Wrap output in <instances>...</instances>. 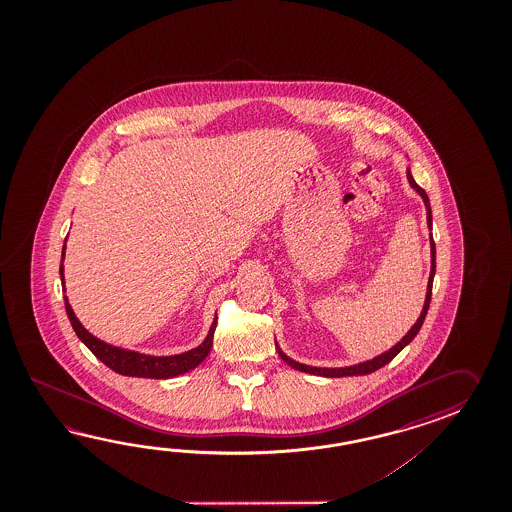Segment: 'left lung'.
<instances>
[{
    "mask_svg": "<svg viewBox=\"0 0 512 512\" xmlns=\"http://www.w3.org/2000/svg\"><path fill=\"white\" fill-rule=\"evenodd\" d=\"M406 175H408V181H410V186L414 188L415 192L419 194V196L423 197V201H425L426 207V221H428V229H432V208H430V199L426 196L425 190L421 188V186L417 185L414 181V177H412V172H410V168L406 170ZM430 254H432V269H430V278H428V289H426V298L425 305H423V311H421V316L417 318V322H415L412 329L404 335L392 349H388V351H384L382 355L379 357H375V359L366 360V362H360V364H355V366H348V368H315V366H305V364H300V362H296V360L289 359L285 353H283L282 349L276 346L278 349V355L282 357L283 362H287L291 368L298 371H305V373H311V375H320V377H351V375H368V373H373V371L379 370L382 366H386L390 360L399 353V351H403L404 346H408L412 340H414L415 335L419 333V329L423 326V322H425L426 313H428V307H430V298H432V283H434V274H435V243L434 238H432V234H430Z\"/></svg>",
    "mask_w": 512,
    "mask_h": 512,
    "instance_id": "left-lung-1",
    "label": "left lung"
}]
</instances>
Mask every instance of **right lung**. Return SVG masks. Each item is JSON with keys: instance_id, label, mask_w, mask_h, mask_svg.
<instances>
[{"instance_id": "obj_1", "label": "right lung", "mask_w": 512, "mask_h": 512, "mask_svg": "<svg viewBox=\"0 0 512 512\" xmlns=\"http://www.w3.org/2000/svg\"><path fill=\"white\" fill-rule=\"evenodd\" d=\"M66 256V243L62 249V261ZM60 278H62V287H64V265H60ZM66 291V287H64ZM66 298V311L69 316V322L75 329L77 337L86 344L89 351L102 360L108 368L117 371L120 375H128V377H144V379H170V377H177L183 375L186 371L194 370L203 360L207 359L210 348H212V338H214V331H216V324H218V316L214 318L212 326L208 329V335L197 348L190 349L181 355H170V357H153V355H142L137 351H130V349L117 348L106 344L97 337H93L86 327L80 324L71 305L67 302Z\"/></svg>"}]
</instances>
